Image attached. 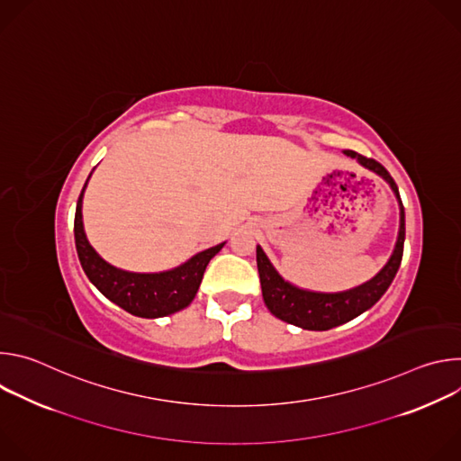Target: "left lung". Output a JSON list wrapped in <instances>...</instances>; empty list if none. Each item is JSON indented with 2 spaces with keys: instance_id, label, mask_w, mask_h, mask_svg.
I'll use <instances>...</instances> for the list:
<instances>
[{
  "instance_id": "obj_1",
  "label": "left lung",
  "mask_w": 461,
  "mask_h": 461,
  "mask_svg": "<svg viewBox=\"0 0 461 461\" xmlns=\"http://www.w3.org/2000/svg\"><path fill=\"white\" fill-rule=\"evenodd\" d=\"M345 155L350 158H356L363 167L384 178L392 187L393 194H396V199L400 203L398 242L388 262L375 277H372L370 281H366L357 288L339 292V294L308 292L290 285L277 274V270L272 267L270 258L267 257L265 251H262V248L257 246V268H258L262 299H265V304L281 321L304 328V330H330V328L348 322L354 317L366 312L368 308H372L381 299V295L388 290L393 277H396L403 258L405 210H403V203H402L396 182H393L390 173L374 158H366L350 149H347Z\"/></svg>"
}]
</instances>
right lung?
Wrapping results in <instances>:
<instances>
[{
    "label": "right lung",
    "mask_w": 461,
    "mask_h": 461,
    "mask_svg": "<svg viewBox=\"0 0 461 461\" xmlns=\"http://www.w3.org/2000/svg\"><path fill=\"white\" fill-rule=\"evenodd\" d=\"M86 185L77 203L75 242L82 268L89 281L109 301L137 317L157 319L189 306L196 292H199L208 262L222 249L224 242L196 253L184 265L160 274H135L114 268L96 253L86 237L82 221V199Z\"/></svg>",
    "instance_id": "1"
}]
</instances>
